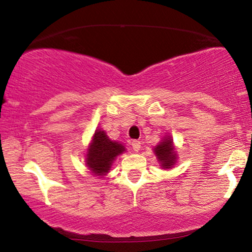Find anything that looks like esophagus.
<instances>
[{
	"label": "esophagus",
	"instance_id": "1",
	"mask_svg": "<svg viewBox=\"0 0 252 252\" xmlns=\"http://www.w3.org/2000/svg\"><path fill=\"white\" fill-rule=\"evenodd\" d=\"M132 148H133V150L134 151H139L140 150V148H141V142L140 141H137V140H134V141H132Z\"/></svg>",
	"mask_w": 252,
	"mask_h": 252
}]
</instances>
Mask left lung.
Returning <instances> with one entry per match:
<instances>
[{
    "label": "left lung",
    "mask_w": 252,
    "mask_h": 252,
    "mask_svg": "<svg viewBox=\"0 0 252 252\" xmlns=\"http://www.w3.org/2000/svg\"><path fill=\"white\" fill-rule=\"evenodd\" d=\"M155 154L160 161L163 168H170L175 163V153L173 150V142L170 137L165 139L155 148Z\"/></svg>",
    "instance_id": "obj_1"
}]
</instances>
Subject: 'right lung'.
Masks as SVG:
<instances>
[{
	"label": "right lung",
	"mask_w": 252,
	"mask_h": 252,
	"mask_svg": "<svg viewBox=\"0 0 252 252\" xmlns=\"http://www.w3.org/2000/svg\"><path fill=\"white\" fill-rule=\"evenodd\" d=\"M123 151H125L124 146L109 140L108 135L103 130L98 129L95 132L86 161L93 173L104 175L108 173L115 158Z\"/></svg>",
	"instance_id": "right-lung-1"
}]
</instances>
